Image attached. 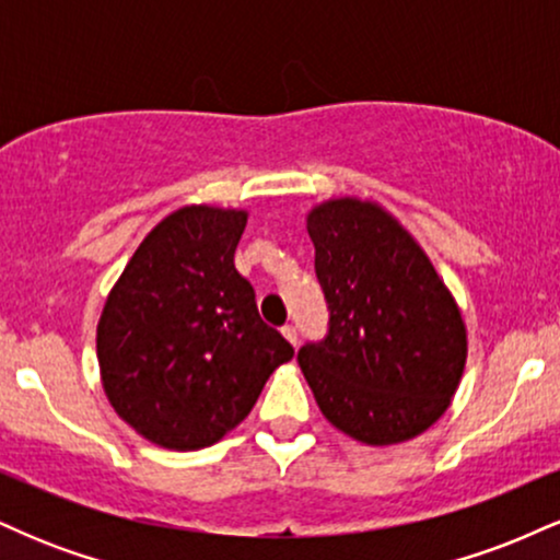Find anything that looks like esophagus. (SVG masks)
I'll return each mask as SVG.
<instances>
[{
	"mask_svg": "<svg viewBox=\"0 0 560 560\" xmlns=\"http://www.w3.org/2000/svg\"><path fill=\"white\" fill-rule=\"evenodd\" d=\"M281 334H284V339H287L289 345H292V347H298V329H294L292 324H287L284 329H281Z\"/></svg>",
	"mask_w": 560,
	"mask_h": 560,
	"instance_id": "1",
	"label": "esophagus"
}]
</instances>
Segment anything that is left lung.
I'll list each match as a JSON object with an SVG mask.
<instances>
[{
	"instance_id": "8db88e82",
	"label": "left lung",
	"mask_w": 560,
	"mask_h": 560,
	"mask_svg": "<svg viewBox=\"0 0 560 560\" xmlns=\"http://www.w3.org/2000/svg\"><path fill=\"white\" fill-rule=\"evenodd\" d=\"M331 320L298 363L334 429L371 447L427 432L466 369L464 313L434 262L384 205L329 197L305 215Z\"/></svg>"
}]
</instances>
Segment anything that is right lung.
Listing matches in <instances>:
<instances>
[{
    "mask_svg": "<svg viewBox=\"0 0 560 560\" xmlns=\"http://www.w3.org/2000/svg\"><path fill=\"white\" fill-rule=\"evenodd\" d=\"M244 208L184 205L141 240L100 324L107 400L133 432L165 450H202L247 419L292 345L258 316L234 253Z\"/></svg>",
    "mask_w": 560,
    "mask_h": 560,
    "instance_id": "1",
    "label": "right lung"
}]
</instances>
